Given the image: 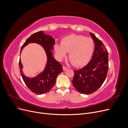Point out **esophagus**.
<instances>
[{
	"mask_svg": "<svg viewBox=\"0 0 128 128\" xmlns=\"http://www.w3.org/2000/svg\"><path fill=\"white\" fill-rule=\"evenodd\" d=\"M63 70L65 71L67 70V68H66V67H65V66H63Z\"/></svg>",
	"mask_w": 128,
	"mask_h": 128,
	"instance_id": "obj_1",
	"label": "esophagus"
}]
</instances>
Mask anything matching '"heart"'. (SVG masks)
I'll use <instances>...</instances> for the list:
<instances>
[{"label": "heart", "instance_id": "1", "mask_svg": "<svg viewBox=\"0 0 128 128\" xmlns=\"http://www.w3.org/2000/svg\"><path fill=\"white\" fill-rule=\"evenodd\" d=\"M94 50V42L90 38L72 34L66 36L54 46V50L59 60H62L70 52L68 58L72 65L82 66L88 63Z\"/></svg>", "mask_w": 128, "mask_h": 128}]
</instances>
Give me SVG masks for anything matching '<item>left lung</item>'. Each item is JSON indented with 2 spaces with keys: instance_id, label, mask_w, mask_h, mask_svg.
<instances>
[{
  "instance_id": "8db88e82",
  "label": "left lung",
  "mask_w": 128,
  "mask_h": 128,
  "mask_svg": "<svg viewBox=\"0 0 128 128\" xmlns=\"http://www.w3.org/2000/svg\"><path fill=\"white\" fill-rule=\"evenodd\" d=\"M90 35L94 43L93 54L89 63L82 69L74 70L72 84L80 93L89 94L102 85L108 69V53L103 42L93 34Z\"/></svg>"
}]
</instances>
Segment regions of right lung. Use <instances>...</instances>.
Segmentation results:
<instances>
[{
  "instance_id": "1",
  "label": "right lung",
  "mask_w": 128,
  "mask_h": 128,
  "mask_svg": "<svg viewBox=\"0 0 128 128\" xmlns=\"http://www.w3.org/2000/svg\"><path fill=\"white\" fill-rule=\"evenodd\" d=\"M30 43H36L42 46L46 53L47 60L44 70L34 77L25 76L22 71L23 68L21 59L19 60L20 70L23 81L31 91L40 95L49 91L54 85L56 79L63 72L62 66L53 56L52 51L55 44V39L52 36L46 35L43 31H39L31 35L22 46L21 53L25 46Z\"/></svg>"
}]
</instances>
